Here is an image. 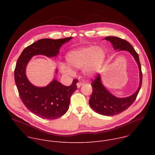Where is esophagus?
Wrapping results in <instances>:
<instances>
[{"instance_id": "1", "label": "esophagus", "mask_w": 155, "mask_h": 155, "mask_svg": "<svg viewBox=\"0 0 155 155\" xmlns=\"http://www.w3.org/2000/svg\"><path fill=\"white\" fill-rule=\"evenodd\" d=\"M83 84V82H81V81H78V82L77 83V87H80Z\"/></svg>"}]
</instances>
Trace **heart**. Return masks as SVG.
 Listing matches in <instances>:
<instances>
[{"instance_id":"obj_1","label":"heart","mask_w":155,"mask_h":155,"mask_svg":"<svg viewBox=\"0 0 155 155\" xmlns=\"http://www.w3.org/2000/svg\"><path fill=\"white\" fill-rule=\"evenodd\" d=\"M105 59L104 51L96 46L83 47L69 51L65 56L69 65L75 68L84 67V72L87 75L96 74L101 68ZM61 71L65 74H71L73 71L69 66L64 64L59 65Z\"/></svg>"}]
</instances>
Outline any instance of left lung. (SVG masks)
<instances>
[{"instance_id":"8db88e82","label":"left lung","mask_w":155,"mask_h":155,"mask_svg":"<svg viewBox=\"0 0 155 155\" xmlns=\"http://www.w3.org/2000/svg\"><path fill=\"white\" fill-rule=\"evenodd\" d=\"M105 39L112 43L115 50L129 52L136 61L139 68L140 84L138 90L133 94L127 97L118 98L108 92L102 84L99 74H97L96 78L92 81L93 93L89 101L91 107L99 114L114 116L124 111L135 101L142 86V72L139 55L133 47L127 41L117 37H107Z\"/></svg>"}]
</instances>
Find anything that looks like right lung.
<instances>
[{"label":"right lung","mask_w":155,"mask_h":155,"mask_svg":"<svg viewBox=\"0 0 155 155\" xmlns=\"http://www.w3.org/2000/svg\"><path fill=\"white\" fill-rule=\"evenodd\" d=\"M71 38L40 39L25 48L18 59L14 75L20 98L29 111L41 118L55 120L67 112L71 97L77 89L78 80L74 79L69 86L54 79L45 87H36L26 77V65L35 55L56 56L60 47Z\"/></svg>","instance_id":"1"}]
</instances>
